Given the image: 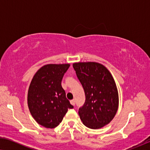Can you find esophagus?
I'll return each instance as SVG.
<instances>
[{
	"instance_id": "34e87169",
	"label": "esophagus",
	"mask_w": 150,
	"mask_h": 150,
	"mask_svg": "<svg viewBox=\"0 0 150 150\" xmlns=\"http://www.w3.org/2000/svg\"><path fill=\"white\" fill-rule=\"evenodd\" d=\"M71 104L72 105H73V106H75V101L74 100H71Z\"/></svg>"
}]
</instances>
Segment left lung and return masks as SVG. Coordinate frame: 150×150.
Instances as JSON below:
<instances>
[{
  "label": "left lung",
  "instance_id": "left-lung-1",
  "mask_svg": "<svg viewBox=\"0 0 150 150\" xmlns=\"http://www.w3.org/2000/svg\"><path fill=\"white\" fill-rule=\"evenodd\" d=\"M73 67L85 92V103L78 112L83 124L92 129L108 124L116 114L119 103L112 75L97 62L75 63Z\"/></svg>",
  "mask_w": 150,
  "mask_h": 150
}]
</instances>
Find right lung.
I'll return each mask as SVG.
<instances>
[{
    "label": "right lung",
    "instance_id": "obj_1",
    "mask_svg": "<svg viewBox=\"0 0 150 150\" xmlns=\"http://www.w3.org/2000/svg\"><path fill=\"white\" fill-rule=\"evenodd\" d=\"M70 64H47L34 75L28 92V105L38 124L45 128L58 126L69 109L73 106L61 86Z\"/></svg>",
    "mask_w": 150,
    "mask_h": 150
}]
</instances>
